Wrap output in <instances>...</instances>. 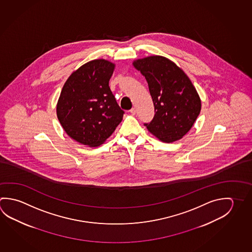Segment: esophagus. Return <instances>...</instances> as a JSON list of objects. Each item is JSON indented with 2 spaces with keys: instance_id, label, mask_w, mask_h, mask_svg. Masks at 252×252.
<instances>
[{
  "instance_id": "esophagus-1",
  "label": "esophagus",
  "mask_w": 252,
  "mask_h": 252,
  "mask_svg": "<svg viewBox=\"0 0 252 252\" xmlns=\"http://www.w3.org/2000/svg\"><path fill=\"white\" fill-rule=\"evenodd\" d=\"M130 112H131V114H132V115H135L136 114V109L135 108H132L130 110Z\"/></svg>"
}]
</instances>
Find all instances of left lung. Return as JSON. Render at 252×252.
Masks as SVG:
<instances>
[{
	"label": "left lung",
	"instance_id": "obj_1",
	"mask_svg": "<svg viewBox=\"0 0 252 252\" xmlns=\"http://www.w3.org/2000/svg\"><path fill=\"white\" fill-rule=\"evenodd\" d=\"M132 65L145 77L154 103V118L146 127L163 142L181 140L201 111V99L189 78L162 56L137 59Z\"/></svg>",
	"mask_w": 252,
	"mask_h": 252
}]
</instances>
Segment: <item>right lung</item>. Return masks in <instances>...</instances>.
Here are the masks:
<instances>
[{
    "label": "right lung",
    "mask_w": 252,
    "mask_h": 252,
    "mask_svg": "<svg viewBox=\"0 0 252 252\" xmlns=\"http://www.w3.org/2000/svg\"><path fill=\"white\" fill-rule=\"evenodd\" d=\"M115 63L95 59L67 79L57 104L63 130L74 141L89 147L101 145L122 121L124 111L109 87Z\"/></svg>",
    "instance_id": "add662e5"
}]
</instances>
